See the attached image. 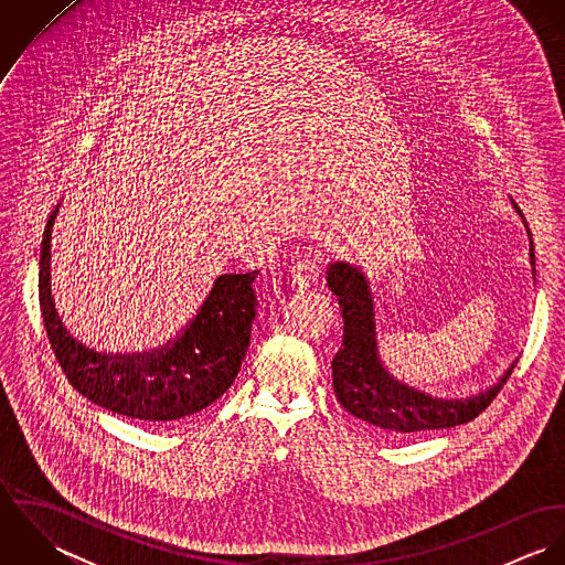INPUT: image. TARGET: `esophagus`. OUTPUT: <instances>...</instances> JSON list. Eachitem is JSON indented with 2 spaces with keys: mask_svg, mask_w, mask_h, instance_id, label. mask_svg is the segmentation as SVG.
<instances>
[{
  "mask_svg": "<svg viewBox=\"0 0 565 565\" xmlns=\"http://www.w3.org/2000/svg\"><path fill=\"white\" fill-rule=\"evenodd\" d=\"M320 258L313 256V254H307L305 258H300L296 265H294V282L300 285V287H311L318 282L320 278Z\"/></svg>",
  "mask_w": 565,
  "mask_h": 565,
  "instance_id": "obj_1",
  "label": "esophagus"
}]
</instances>
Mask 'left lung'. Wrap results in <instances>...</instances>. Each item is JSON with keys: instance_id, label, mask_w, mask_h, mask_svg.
I'll return each mask as SVG.
<instances>
[{"instance_id": "left-lung-1", "label": "left lung", "mask_w": 565, "mask_h": 565, "mask_svg": "<svg viewBox=\"0 0 565 565\" xmlns=\"http://www.w3.org/2000/svg\"><path fill=\"white\" fill-rule=\"evenodd\" d=\"M513 209L522 217L515 202ZM526 233L535 276V254L529 226ZM326 282L337 296L343 318V343L332 359L334 396L354 417L376 426L390 437H417L475 419L495 398L515 367V363H511L493 387L468 401H439L417 392L394 379V374L383 365L374 296L363 267L337 260L326 269Z\"/></svg>"}]
</instances>
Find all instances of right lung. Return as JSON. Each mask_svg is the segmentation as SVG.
Segmentation results:
<instances>
[{
    "label": "right lung",
    "instance_id": "1",
    "mask_svg": "<svg viewBox=\"0 0 565 565\" xmlns=\"http://www.w3.org/2000/svg\"><path fill=\"white\" fill-rule=\"evenodd\" d=\"M52 211L39 260V300L52 350L86 401L141 422H175L228 392L242 370L256 318L258 271L215 278L198 316L175 341L152 354H102L81 343L61 320L52 296Z\"/></svg>",
    "mask_w": 565,
    "mask_h": 565
}]
</instances>
